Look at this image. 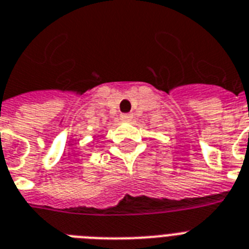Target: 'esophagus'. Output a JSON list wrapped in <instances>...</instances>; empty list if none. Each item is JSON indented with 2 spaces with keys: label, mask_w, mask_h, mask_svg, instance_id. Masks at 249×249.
Here are the masks:
<instances>
[{
  "label": "esophagus",
  "mask_w": 249,
  "mask_h": 249,
  "mask_svg": "<svg viewBox=\"0 0 249 249\" xmlns=\"http://www.w3.org/2000/svg\"><path fill=\"white\" fill-rule=\"evenodd\" d=\"M133 118V114L131 113H124V114H121V121L122 122H131Z\"/></svg>",
  "instance_id": "1"
}]
</instances>
